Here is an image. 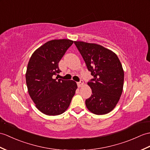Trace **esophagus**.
Listing matches in <instances>:
<instances>
[{
    "label": "esophagus",
    "mask_w": 150,
    "mask_h": 150,
    "mask_svg": "<svg viewBox=\"0 0 150 150\" xmlns=\"http://www.w3.org/2000/svg\"><path fill=\"white\" fill-rule=\"evenodd\" d=\"M83 84V81H81L80 82H77V86L79 88H81V87H82Z\"/></svg>",
    "instance_id": "1"
}]
</instances>
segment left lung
Wrapping results in <instances>:
<instances>
[{
	"label": "left lung",
	"instance_id": "8db88e82",
	"mask_svg": "<svg viewBox=\"0 0 150 150\" xmlns=\"http://www.w3.org/2000/svg\"><path fill=\"white\" fill-rule=\"evenodd\" d=\"M93 76L88 82L92 95L86 100L88 109L97 115L110 112L123 92L124 71L117 55L102 45L74 41Z\"/></svg>",
	"mask_w": 150,
	"mask_h": 150
}]
</instances>
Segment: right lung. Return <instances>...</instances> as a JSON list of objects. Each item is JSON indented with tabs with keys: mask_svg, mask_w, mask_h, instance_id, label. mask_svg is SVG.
I'll use <instances>...</instances> for the list:
<instances>
[{
	"mask_svg": "<svg viewBox=\"0 0 150 150\" xmlns=\"http://www.w3.org/2000/svg\"><path fill=\"white\" fill-rule=\"evenodd\" d=\"M74 41L54 40L34 51L25 74L29 95L37 109L48 116L65 112L77 88L74 81L54 79L59 74V62Z\"/></svg>",
	"mask_w": 150,
	"mask_h": 150,
	"instance_id": "right-lung-1",
	"label": "right lung"
}]
</instances>
